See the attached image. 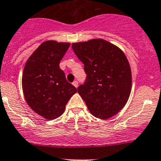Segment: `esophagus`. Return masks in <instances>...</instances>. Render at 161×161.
Returning a JSON list of instances; mask_svg holds the SVG:
<instances>
[{
  "label": "esophagus",
  "mask_w": 161,
  "mask_h": 161,
  "mask_svg": "<svg viewBox=\"0 0 161 161\" xmlns=\"http://www.w3.org/2000/svg\"><path fill=\"white\" fill-rule=\"evenodd\" d=\"M73 86H74L75 87H76V88H77L78 87V85H79V84H78V82L77 81H74V82H73Z\"/></svg>",
  "instance_id": "34e87169"
}]
</instances>
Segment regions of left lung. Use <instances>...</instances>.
Here are the masks:
<instances>
[{
  "label": "left lung",
  "instance_id": "1",
  "mask_svg": "<svg viewBox=\"0 0 161 161\" xmlns=\"http://www.w3.org/2000/svg\"><path fill=\"white\" fill-rule=\"evenodd\" d=\"M84 64L86 79L77 88L89 111L96 118L108 119L127 103L131 89V72L120 48L102 39L71 44Z\"/></svg>",
  "mask_w": 161,
  "mask_h": 161
}]
</instances>
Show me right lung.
Segmentation results:
<instances>
[{
	"label": "right lung",
	"mask_w": 161,
	"mask_h": 161,
	"mask_svg": "<svg viewBox=\"0 0 161 161\" xmlns=\"http://www.w3.org/2000/svg\"><path fill=\"white\" fill-rule=\"evenodd\" d=\"M69 47V43L43 42L24 67L22 84L25 100L32 111L47 120L61 116L68 101L77 92L59 66Z\"/></svg>",
	"instance_id": "1"
}]
</instances>
